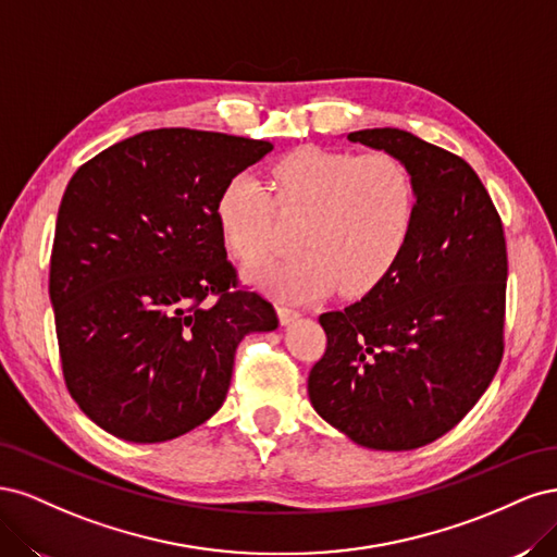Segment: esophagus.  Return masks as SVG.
<instances>
[{
    "label": "esophagus",
    "instance_id": "obj_1",
    "mask_svg": "<svg viewBox=\"0 0 557 557\" xmlns=\"http://www.w3.org/2000/svg\"><path fill=\"white\" fill-rule=\"evenodd\" d=\"M276 311H278V320H281V325H290V323H295V320L299 318V313H297L295 309H288V307H278Z\"/></svg>",
    "mask_w": 557,
    "mask_h": 557
}]
</instances>
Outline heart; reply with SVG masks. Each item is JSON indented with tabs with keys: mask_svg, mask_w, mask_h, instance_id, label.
Instances as JSON below:
<instances>
[{
	"mask_svg": "<svg viewBox=\"0 0 557 557\" xmlns=\"http://www.w3.org/2000/svg\"><path fill=\"white\" fill-rule=\"evenodd\" d=\"M272 190L283 213L305 215L299 256L252 267L250 285L276 299L311 301L334 293L358 297L393 272L416 223L418 193L411 172L387 153L297 148L272 166ZM223 244L242 264L272 246L274 205L250 172L234 174L215 199Z\"/></svg>",
	"mask_w": 557,
	"mask_h": 557,
	"instance_id": "b5f03b06",
	"label": "heart"
}]
</instances>
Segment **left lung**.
I'll return each instance as SVG.
<instances>
[{
  "label": "left lung",
  "instance_id": "left-lung-1",
  "mask_svg": "<svg viewBox=\"0 0 557 557\" xmlns=\"http://www.w3.org/2000/svg\"><path fill=\"white\" fill-rule=\"evenodd\" d=\"M411 172L418 209L374 290L320 315L327 350L309 374L315 413L350 442L413 450L453 430L502 360L507 244L471 166L397 127L346 134Z\"/></svg>",
  "mask_w": 557,
  "mask_h": 557
}]
</instances>
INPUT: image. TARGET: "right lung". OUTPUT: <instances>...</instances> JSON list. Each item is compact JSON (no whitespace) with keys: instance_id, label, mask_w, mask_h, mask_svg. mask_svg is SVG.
Wrapping results in <instances>:
<instances>
[{"instance_id":"obj_1","label":"right lung","mask_w":557,"mask_h":557,"mask_svg":"<svg viewBox=\"0 0 557 557\" xmlns=\"http://www.w3.org/2000/svg\"><path fill=\"white\" fill-rule=\"evenodd\" d=\"M272 148L150 129L66 185L48 285L62 372L81 411L117 440L160 444L207 423L244 336L278 327L267 299L230 290L237 274L215 221L223 185Z\"/></svg>"}]
</instances>
